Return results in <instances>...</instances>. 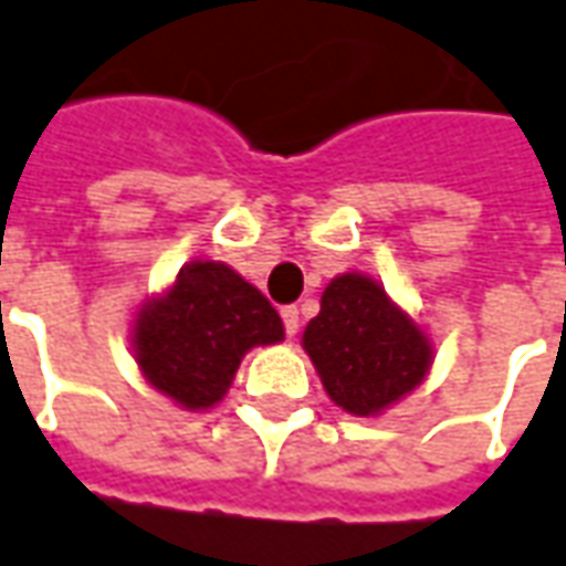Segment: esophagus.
I'll use <instances>...</instances> for the list:
<instances>
[{"mask_svg":"<svg viewBox=\"0 0 566 566\" xmlns=\"http://www.w3.org/2000/svg\"><path fill=\"white\" fill-rule=\"evenodd\" d=\"M282 322H284V332H287V337H294V334L300 332V310H297V306H284Z\"/></svg>","mask_w":566,"mask_h":566,"instance_id":"esophagus-1","label":"esophagus"}]
</instances>
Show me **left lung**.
<instances>
[{
	"label": "left lung",
	"instance_id": "obj_1",
	"mask_svg": "<svg viewBox=\"0 0 566 566\" xmlns=\"http://www.w3.org/2000/svg\"><path fill=\"white\" fill-rule=\"evenodd\" d=\"M325 394L349 415H380L412 394L433 363L430 337L363 272H344L322 291V310L303 332Z\"/></svg>",
	"mask_w": 566,
	"mask_h": 566
}]
</instances>
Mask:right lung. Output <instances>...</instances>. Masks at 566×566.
Listing matches in <instances>:
<instances>
[{
    "instance_id": "right-lung-1",
    "label": "right lung",
    "mask_w": 566,
    "mask_h": 566,
    "mask_svg": "<svg viewBox=\"0 0 566 566\" xmlns=\"http://www.w3.org/2000/svg\"><path fill=\"white\" fill-rule=\"evenodd\" d=\"M284 340L275 306L234 269L195 260L133 322V353L145 380L176 406L213 409L253 347Z\"/></svg>"
}]
</instances>
